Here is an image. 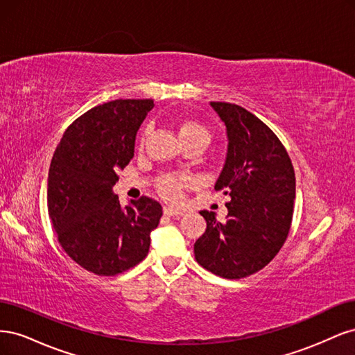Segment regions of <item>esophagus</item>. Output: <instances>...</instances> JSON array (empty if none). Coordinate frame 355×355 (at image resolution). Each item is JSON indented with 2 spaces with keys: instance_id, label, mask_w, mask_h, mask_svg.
Instances as JSON below:
<instances>
[{
  "instance_id": "1",
  "label": "esophagus",
  "mask_w": 355,
  "mask_h": 355,
  "mask_svg": "<svg viewBox=\"0 0 355 355\" xmlns=\"http://www.w3.org/2000/svg\"><path fill=\"white\" fill-rule=\"evenodd\" d=\"M164 213L167 214V216H182L185 211L179 210V209H173V207H164Z\"/></svg>"
}]
</instances>
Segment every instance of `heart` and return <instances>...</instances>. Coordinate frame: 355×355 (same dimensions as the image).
<instances>
[{
	"label": "heart",
	"mask_w": 355,
	"mask_h": 355,
	"mask_svg": "<svg viewBox=\"0 0 355 355\" xmlns=\"http://www.w3.org/2000/svg\"><path fill=\"white\" fill-rule=\"evenodd\" d=\"M178 135L179 139H188V137H198L204 142H209L210 135L200 123L197 121H182L178 125ZM187 180L182 178H166L161 184L159 189L161 194H163L168 200H178L180 196V189L185 187Z\"/></svg>",
	"instance_id": "1"
}]
</instances>
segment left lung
I'll list each match as a JSON object with an SVG mask.
<instances>
[{"label":"left lung","instance_id":"8db88e82","mask_svg":"<svg viewBox=\"0 0 355 355\" xmlns=\"http://www.w3.org/2000/svg\"><path fill=\"white\" fill-rule=\"evenodd\" d=\"M227 130L225 164L214 189L230 194L227 222L201 210L207 228L194 244L197 262L223 278L262 270L280 252L293 216L292 161L266 124L234 103L210 102Z\"/></svg>","mask_w":355,"mask_h":355}]
</instances>
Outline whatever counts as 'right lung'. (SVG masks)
<instances>
[{
	"mask_svg": "<svg viewBox=\"0 0 355 355\" xmlns=\"http://www.w3.org/2000/svg\"><path fill=\"white\" fill-rule=\"evenodd\" d=\"M151 99H118L75 120L51 158L49 216L72 261L98 275H115L145 259L163 207L153 198L123 207L114 194L116 171L135 155Z\"/></svg>",
	"mask_w": 355,
	"mask_h": 355,
	"instance_id": "add662e5",
	"label": "right lung"
}]
</instances>
